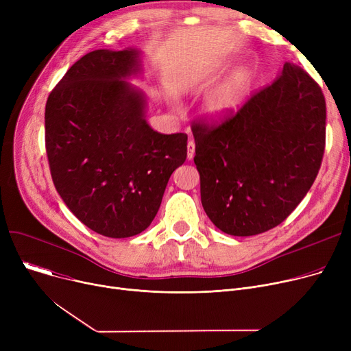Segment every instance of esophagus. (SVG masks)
Here are the masks:
<instances>
[{
  "label": "esophagus",
  "mask_w": 351,
  "mask_h": 351,
  "mask_svg": "<svg viewBox=\"0 0 351 351\" xmlns=\"http://www.w3.org/2000/svg\"><path fill=\"white\" fill-rule=\"evenodd\" d=\"M195 156V142L189 141L188 142V159H192Z\"/></svg>",
  "instance_id": "34e87169"
}]
</instances>
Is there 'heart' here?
<instances>
[{
	"mask_svg": "<svg viewBox=\"0 0 351 351\" xmlns=\"http://www.w3.org/2000/svg\"><path fill=\"white\" fill-rule=\"evenodd\" d=\"M246 90V77L234 73L210 92L206 99V114L213 119H223L241 105Z\"/></svg>",
	"mask_w": 351,
	"mask_h": 351,
	"instance_id": "obj_1",
	"label": "heart"
}]
</instances>
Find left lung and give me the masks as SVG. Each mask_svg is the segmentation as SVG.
I'll list each match as a JSON object with an SVG mask.
<instances>
[{
    "instance_id": "1",
    "label": "left lung",
    "mask_w": 351,
    "mask_h": 351,
    "mask_svg": "<svg viewBox=\"0 0 351 351\" xmlns=\"http://www.w3.org/2000/svg\"><path fill=\"white\" fill-rule=\"evenodd\" d=\"M192 132L206 215L228 234H259L298 208L319 173L324 95L304 69L286 62L234 114L195 121Z\"/></svg>"
}]
</instances>
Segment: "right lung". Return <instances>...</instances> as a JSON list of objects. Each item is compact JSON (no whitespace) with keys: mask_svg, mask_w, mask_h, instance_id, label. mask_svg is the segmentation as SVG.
<instances>
[{"mask_svg":"<svg viewBox=\"0 0 351 351\" xmlns=\"http://www.w3.org/2000/svg\"><path fill=\"white\" fill-rule=\"evenodd\" d=\"M139 52L97 49L73 64L48 97L45 147L55 189L81 222L106 237L143 232L156 216L188 135L145 119L142 92L123 81Z\"/></svg>","mask_w":351,"mask_h":351,"instance_id":"1","label":"right lung"}]
</instances>
